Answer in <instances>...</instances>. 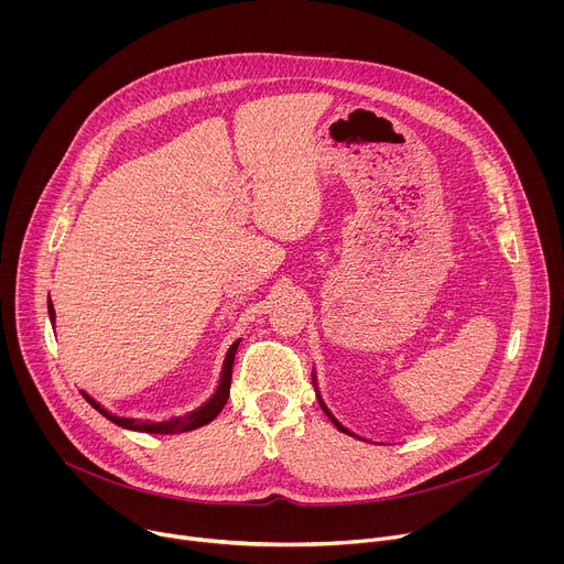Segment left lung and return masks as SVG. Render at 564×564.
<instances>
[{"mask_svg": "<svg viewBox=\"0 0 564 564\" xmlns=\"http://www.w3.org/2000/svg\"><path fill=\"white\" fill-rule=\"evenodd\" d=\"M312 383H314V392H316V399H318V406H321V409H324V413L328 415V420H330V422H333V424H335V426H337V429H339L341 433H346V435H350V437H357V440H361V442H368L366 437H359L357 433H352L350 429H346V426H344V424H341V422H339V420H337V417L333 415V411H330V409L326 406V401H324V397H321V392H318V386H316V372H314V370H312Z\"/></svg>", "mask_w": 564, "mask_h": 564, "instance_id": "8db88e82", "label": "left lung"}]
</instances>
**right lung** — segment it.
Here are the masks:
<instances>
[{
    "label": "right lung",
    "instance_id": "1",
    "mask_svg": "<svg viewBox=\"0 0 564 564\" xmlns=\"http://www.w3.org/2000/svg\"><path fill=\"white\" fill-rule=\"evenodd\" d=\"M48 318L51 324L55 326V307L53 303L48 301ZM240 339H236L227 355H225V361H223V370H220V379H218V386L214 390V394L205 401V404H200L198 409L189 411L187 415L183 417H172V420H163V422H151V420H131V417H122V415H116L111 413L109 409H105L100 401H96L91 394L83 392L85 399L89 401V404L100 413L105 415L109 422H113L116 426H122V429H129V431H142V433H151V435H172V433H185V431H194V429H200L205 424H209L220 411L223 406L227 404V397H229V383H231V366H234V355H236V348H238Z\"/></svg>",
    "mask_w": 564,
    "mask_h": 564
}]
</instances>
